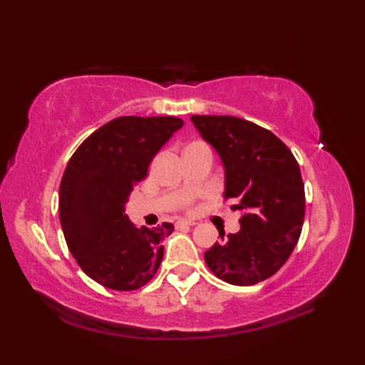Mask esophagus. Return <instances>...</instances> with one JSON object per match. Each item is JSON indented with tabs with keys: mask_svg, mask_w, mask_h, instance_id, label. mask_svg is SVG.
<instances>
[{
	"mask_svg": "<svg viewBox=\"0 0 365 365\" xmlns=\"http://www.w3.org/2000/svg\"><path fill=\"white\" fill-rule=\"evenodd\" d=\"M190 226H195V221L178 220V221L175 222V227H177V229H183V227H190Z\"/></svg>",
	"mask_w": 365,
	"mask_h": 365,
	"instance_id": "obj_1",
	"label": "esophagus"
}]
</instances>
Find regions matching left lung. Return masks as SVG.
<instances>
[{
  "mask_svg": "<svg viewBox=\"0 0 365 365\" xmlns=\"http://www.w3.org/2000/svg\"><path fill=\"white\" fill-rule=\"evenodd\" d=\"M191 120L221 157L224 200L243 212L237 234L204 254L207 267L232 285L265 281L290 257L301 235L306 197L298 161L281 139L254 122L234 115Z\"/></svg>",
  "mask_w": 365,
  "mask_h": 365,
  "instance_id": "8db88e82",
  "label": "left lung"
}]
</instances>
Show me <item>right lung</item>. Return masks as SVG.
<instances>
[{
	"label": "right lung",
	"mask_w": 365,
	"mask_h": 365,
	"mask_svg": "<svg viewBox=\"0 0 365 365\" xmlns=\"http://www.w3.org/2000/svg\"><path fill=\"white\" fill-rule=\"evenodd\" d=\"M183 120L123 115L96 130L68 160L59 187V220L68 250L91 279L111 290L145 285L163 260L170 222L138 229L125 204L155 155Z\"/></svg>",
	"instance_id": "1"
}]
</instances>
